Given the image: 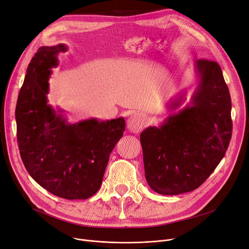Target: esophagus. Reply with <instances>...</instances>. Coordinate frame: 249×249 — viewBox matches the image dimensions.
<instances>
[{"label": "esophagus", "mask_w": 249, "mask_h": 249, "mask_svg": "<svg viewBox=\"0 0 249 249\" xmlns=\"http://www.w3.org/2000/svg\"><path fill=\"white\" fill-rule=\"evenodd\" d=\"M146 123V117L142 113L132 114L127 120V128L129 131L133 133H138L142 130Z\"/></svg>", "instance_id": "34e87169"}]
</instances>
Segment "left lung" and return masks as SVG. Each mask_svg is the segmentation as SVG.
Instances as JSON below:
<instances>
[{"instance_id":"left-lung-1","label":"left lung","mask_w":249,"mask_h":249,"mask_svg":"<svg viewBox=\"0 0 249 249\" xmlns=\"http://www.w3.org/2000/svg\"><path fill=\"white\" fill-rule=\"evenodd\" d=\"M196 88L186 102L183 90L166 104L168 116L140 134L145 179L163 196L198 188L217 168L232 135L231 98L218 63L194 64Z\"/></svg>"}]
</instances>
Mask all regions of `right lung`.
<instances>
[{
  "label": "right lung",
  "mask_w": 249,
  "mask_h": 249,
  "mask_svg": "<svg viewBox=\"0 0 249 249\" xmlns=\"http://www.w3.org/2000/svg\"><path fill=\"white\" fill-rule=\"evenodd\" d=\"M68 47H41L29 63L16 106L17 139L36 182L65 199H88L100 189L110 155L125 131L123 117L70 123L48 104L49 78Z\"/></svg>",
  "instance_id": "obj_1"
}]
</instances>
